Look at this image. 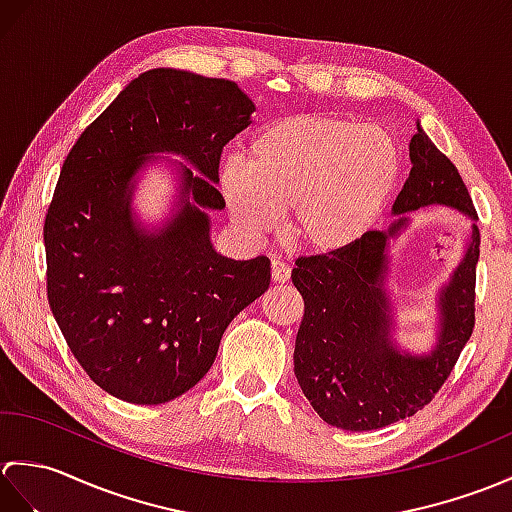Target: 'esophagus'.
<instances>
[{"instance_id":"obj_1","label":"esophagus","mask_w":512,"mask_h":512,"mask_svg":"<svg viewBox=\"0 0 512 512\" xmlns=\"http://www.w3.org/2000/svg\"><path fill=\"white\" fill-rule=\"evenodd\" d=\"M270 273H273V281H277V284H286L290 279V266L284 262V259H273V264H270Z\"/></svg>"}]
</instances>
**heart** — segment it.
Returning <instances> with one entry per match:
<instances>
[{
	"label": "heart",
	"instance_id": "1",
	"mask_svg": "<svg viewBox=\"0 0 512 512\" xmlns=\"http://www.w3.org/2000/svg\"><path fill=\"white\" fill-rule=\"evenodd\" d=\"M405 160L385 127L343 116H288L246 147V165L228 160L220 191L239 228L262 233L286 211L299 248L336 255L378 224L400 189Z\"/></svg>",
	"mask_w": 512,
	"mask_h": 512
}]
</instances>
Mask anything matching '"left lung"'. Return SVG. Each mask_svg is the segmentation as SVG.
I'll return each instance as SVG.
<instances>
[{
	"mask_svg": "<svg viewBox=\"0 0 512 512\" xmlns=\"http://www.w3.org/2000/svg\"><path fill=\"white\" fill-rule=\"evenodd\" d=\"M411 171L394 202V213L444 204L477 217L469 189L453 162L418 125L409 143ZM389 231H369L336 255L299 257L292 284L303 297L295 341V374L303 396L319 416L345 431L383 429L418 413L436 398L475 328V266L480 231L440 295V339L429 356L400 354L389 339V299L383 290Z\"/></svg>",
	"mask_w": 512,
	"mask_h": 512,
	"instance_id": "obj_1",
	"label": "left lung"
}]
</instances>
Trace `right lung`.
Segmentation results:
<instances>
[{
    "label": "right lung",
    "instance_id": "right-lung-1",
    "mask_svg": "<svg viewBox=\"0 0 512 512\" xmlns=\"http://www.w3.org/2000/svg\"><path fill=\"white\" fill-rule=\"evenodd\" d=\"M253 101L228 79L143 72L85 127L61 167L43 224L46 290L70 352L96 385L134 405H162L209 372L222 334L270 284L259 255H217L204 209L222 149L250 125ZM160 150L178 153L185 203L160 234L128 211L131 178Z\"/></svg>",
    "mask_w": 512,
    "mask_h": 512
}]
</instances>
